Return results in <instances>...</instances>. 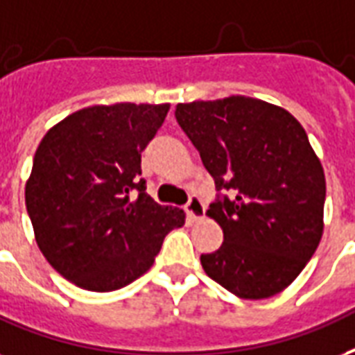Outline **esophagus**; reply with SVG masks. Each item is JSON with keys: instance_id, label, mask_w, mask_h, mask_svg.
Instances as JSON below:
<instances>
[{"instance_id": "1", "label": "esophagus", "mask_w": 355, "mask_h": 355, "mask_svg": "<svg viewBox=\"0 0 355 355\" xmlns=\"http://www.w3.org/2000/svg\"><path fill=\"white\" fill-rule=\"evenodd\" d=\"M186 214H188V218L191 221L202 220L205 218V205L197 196H191L186 202Z\"/></svg>"}]
</instances>
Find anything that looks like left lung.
<instances>
[{
    "instance_id": "obj_1",
    "label": "left lung",
    "mask_w": 355,
    "mask_h": 355,
    "mask_svg": "<svg viewBox=\"0 0 355 355\" xmlns=\"http://www.w3.org/2000/svg\"><path fill=\"white\" fill-rule=\"evenodd\" d=\"M175 117L216 189L231 191L207 212L223 229L220 250L201 255L207 275L243 300L285 291L324 231L326 177L304 126L240 94L178 104Z\"/></svg>"
}]
</instances>
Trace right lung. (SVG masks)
Returning <instances> with one entry per match:
<instances>
[{"instance_id": "add662e5", "label": "right lung", "mask_w": 355, "mask_h": 355, "mask_svg": "<svg viewBox=\"0 0 355 355\" xmlns=\"http://www.w3.org/2000/svg\"><path fill=\"white\" fill-rule=\"evenodd\" d=\"M167 112L169 104L91 105L42 137L27 214L46 261L76 286L130 285L153 266L167 232L184 225V210L158 205L139 177L141 153Z\"/></svg>"}]
</instances>
